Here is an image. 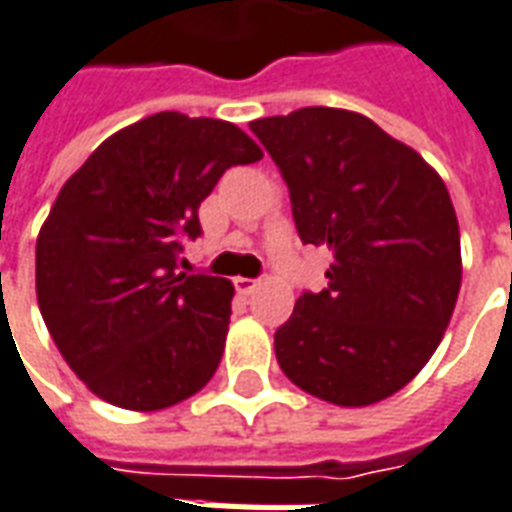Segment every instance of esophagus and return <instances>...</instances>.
<instances>
[{"instance_id": "34e87169", "label": "esophagus", "mask_w": 512, "mask_h": 512, "mask_svg": "<svg viewBox=\"0 0 512 512\" xmlns=\"http://www.w3.org/2000/svg\"><path fill=\"white\" fill-rule=\"evenodd\" d=\"M259 286V280H253V278H234V288L240 291V294H253V288Z\"/></svg>"}]
</instances>
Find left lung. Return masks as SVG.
Returning <instances> with one entry per match:
<instances>
[{
	"label": "left lung",
	"mask_w": 512,
	"mask_h": 512,
	"mask_svg": "<svg viewBox=\"0 0 512 512\" xmlns=\"http://www.w3.org/2000/svg\"><path fill=\"white\" fill-rule=\"evenodd\" d=\"M307 245L332 253L275 332L286 378L340 407L375 405L424 370L461 286L459 221L443 178L367 115L302 107L251 121Z\"/></svg>",
	"instance_id": "8db88e82"
}]
</instances>
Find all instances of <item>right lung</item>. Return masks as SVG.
Masks as SVG:
<instances>
[{"instance_id":"obj_1","label":"right lung","mask_w":512,"mask_h":512,"mask_svg":"<svg viewBox=\"0 0 512 512\" xmlns=\"http://www.w3.org/2000/svg\"><path fill=\"white\" fill-rule=\"evenodd\" d=\"M261 156L229 121L167 110L107 137L61 186L37 237V305L96 397L151 413L213 378L234 286L178 259L218 178Z\"/></svg>"}]
</instances>
